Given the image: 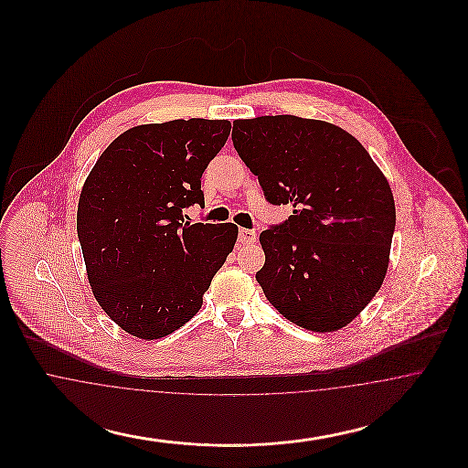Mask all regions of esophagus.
<instances>
[{
	"label": "esophagus",
	"instance_id": "esophagus-1",
	"mask_svg": "<svg viewBox=\"0 0 468 468\" xmlns=\"http://www.w3.org/2000/svg\"><path fill=\"white\" fill-rule=\"evenodd\" d=\"M239 242L240 244H254L256 242V231L247 229V228H240L239 229Z\"/></svg>",
	"mask_w": 468,
	"mask_h": 468
}]
</instances>
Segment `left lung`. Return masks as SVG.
<instances>
[{"instance_id": "obj_1", "label": "left lung", "mask_w": 468, "mask_h": 468, "mask_svg": "<svg viewBox=\"0 0 468 468\" xmlns=\"http://www.w3.org/2000/svg\"><path fill=\"white\" fill-rule=\"evenodd\" d=\"M233 145L265 198L292 216L260 235L256 273L268 302L311 332L349 324L376 296L389 265L395 200L356 138L317 119H237Z\"/></svg>"}]
</instances>
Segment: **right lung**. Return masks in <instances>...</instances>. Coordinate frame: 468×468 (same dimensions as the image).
Wrapping results in <instances>:
<instances>
[{
  "label": "right lung",
  "instance_id": "1",
  "mask_svg": "<svg viewBox=\"0 0 468 468\" xmlns=\"http://www.w3.org/2000/svg\"><path fill=\"white\" fill-rule=\"evenodd\" d=\"M229 121L176 119L119 134L84 182L77 233L90 290L126 334L156 340L184 326L239 237L233 223L191 224L201 174Z\"/></svg>",
  "mask_w": 468,
  "mask_h": 468
}]
</instances>
